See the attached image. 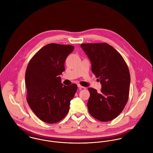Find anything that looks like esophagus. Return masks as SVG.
I'll return each mask as SVG.
<instances>
[{
    "label": "esophagus",
    "instance_id": "esophagus-1",
    "mask_svg": "<svg viewBox=\"0 0 153 153\" xmlns=\"http://www.w3.org/2000/svg\"><path fill=\"white\" fill-rule=\"evenodd\" d=\"M78 88H85V87H82V86L80 84H78Z\"/></svg>",
    "mask_w": 153,
    "mask_h": 153
}]
</instances>
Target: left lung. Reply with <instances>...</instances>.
I'll return each mask as SVG.
<instances>
[{
  "label": "left lung",
  "instance_id": "left-lung-1",
  "mask_svg": "<svg viewBox=\"0 0 153 153\" xmlns=\"http://www.w3.org/2000/svg\"><path fill=\"white\" fill-rule=\"evenodd\" d=\"M89 58L92 72L100 80V92L88 88V111L102 122L112 121L124 108L129 97L130 71L121 55L107 43L82 44ZM99 80V81H100Z\"/></svg>",
  "mask_w": 153,
  "mask_h": 153
}]
</instances>
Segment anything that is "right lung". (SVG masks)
<instances>
[{
    "label": "right lung",
    "mask_w": 153,
    "mask_h": 153,
    "mask_svg": "<svg viewBox=\"0 0 153 153\" xmlns=\"http://www.w3.org/2000/svg\"><path fill=\"white\" fill-rule=\"evenodd\" d=\"M74 49L70 45L49 44L29 61L25 72L26 100L30 108L42 121L59 122L67 115L77 85H64L59 75L65 71L68 55Z\"/></svg>",
    "instance_id": "1"
}]
</instances>
